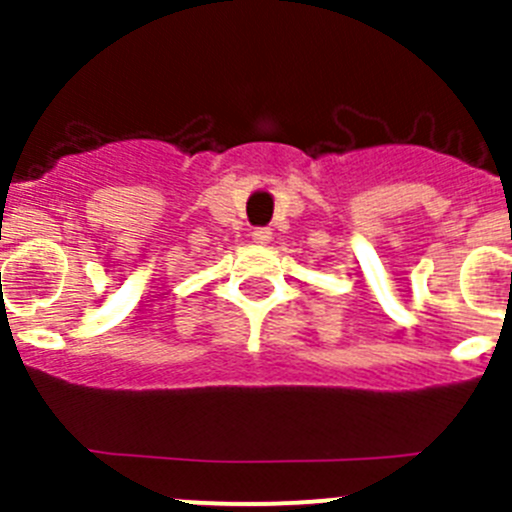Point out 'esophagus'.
Masks as SVG:
<instances>
[{
	"instance_id": "obj_1",
	"label": "esophagus",
	"mask_w": 512,
	"mask_h": 512,
	"mask_svg": "<svg viewBox=\"0 0 512 512\" xmlns=\"http://www.w3.org/2000/svg\"><path fill=\"white\" fill-rule=\"evenodd\" d=\"M251 238H253V243H256V246H266V243L271 241V230L269 228H256L251 233Z\"/></svg>"
}]
</instances>
